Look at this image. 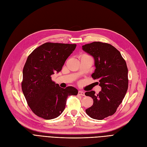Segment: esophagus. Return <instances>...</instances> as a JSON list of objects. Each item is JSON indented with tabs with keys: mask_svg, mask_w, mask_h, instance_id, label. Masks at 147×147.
Listing matches in <instances>:
<instances>
[{
	"mask_svg": "<svg viewBox=\"0 0 147 147\" xmlns=\"http://www.w3.org/2000/svg\"><path fill=\"white\" fill-rule=\"evenodd\" d=\"M78 94L80 95V96H84V92L82 91H79L78 92Z\"/></svg>",
	"mask_w": 147,
	"mask_h": 147,
	"instance_id": "esophagus-1",
	"label": "esophagus"
}]
</instances>
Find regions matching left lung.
Here are the masks:
<instances>
[{
	"label": "left lung",
	"mask_w": 147,
	"mask_h": 147,
	"mask_svg": "<svg viewBox=\"0 0 147 147\" xmlns=\"http://www.w3.org/2000/svg\"><path fill=\"white\" fill-rule=\"evenodd\" d=\"M82 50L93 57L95 70L91 76L99 80L101 91L85 95L92 97L93 105L86 110L91 118L101 120L113 115L121 104L128 88V70L120 52L110 44L94 42L82 46Z\"/></svg>",
	"instance_id": "1"
}]
</instances>
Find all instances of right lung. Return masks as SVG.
<instances>
[{"mask_svg": "<svg viewBox=\"0 0 147 147\" xmlns=\"http://www.w3.org/2000/svg\"><path fill=\"white\" fill-rule=\"evenodd\" d=\"M76 46L47 42L28 56L23 70L22 91L29 107L38 117L57 118L65 109L67 97L77 95L75 88H62L51 80V75L60 72Z\"/></svg>", "mask_w": 147, "mask_h": 147, "instance_id": "add662e5", "label": "right lung"}]
</instances>
